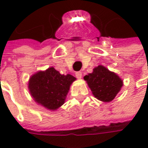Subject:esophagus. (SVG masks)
I'll use <instances>...</instances> for the list:
<instances>
[{
    "mask_svg": "<svg viewBox=\"0 0 148 148\" xmlns=\"http://www.w3.org/2000/svg\"><path fill=\"white\" fill-rule=\"evenodd\" d=\"M76 77L77 79H81V77H82V73H81V72H76Z\"/></svg>",
    "mask_w": 148,
    "mask_h": 148,
    "instance_id": "34e87169",
    "label": "esophagus"
}]
</instances>
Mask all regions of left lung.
Wrapping results in <instances>:
<instances>
[{
    "label": "left lung",
    "mask_w": 148,
    "mask_h": 148,
    "mask_svg": "<svg viewBox=\"0 0 148 148\" xmlns=\"http://www.w3.org/2000/svg\"><path fill=\"white\" fill-rule=\"evenodd\" d=\"M84 80L97 99L110 103L115 99L123 86V81L116 73L99 65L93 72L84 76Z\"/></svg>",
    "instance_id": "8db88e82"
}]
</instances>
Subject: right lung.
Instances as JSON below:
<instances>
[{
	"label": "right lung",
	"mask_w": 148,
	"mask_h": 148,
	"mask_svg": "<svg viewBox=\"0 0 148 148\" xmlns=\"http://www.w3.org/2000/svg\"><path fill=\"white\" fill-rule=\"evenodd\" d=\"M76 80L72 75H62L54 67H50L31 76L28 90L38 105L55 111L65 103L70 86Z\"/></svg>",
	"instance_id": "add662e5"
}]
</instances>
